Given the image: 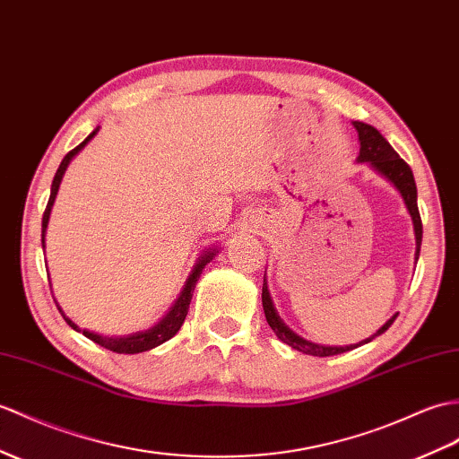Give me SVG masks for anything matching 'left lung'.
I'll list each match as a JSON object with an SVG mask.
<instances>
[{
	"mask_svg": "<svg viewBox=\"0 0 459 459\" xmlns=\"http://www.w3.org/2000/svg\"><path fill=\"white\" fill-rule=\"evenodd\" d=\"M354 126H356L358 138H359L358 162H368L371 168L377 169L381 176H385L391 181V184L399 189V194L404 199V205H407L411 217H412L414 237H417V260H419L420 244H422V221H420V212H419V205H417V184H414L412 169L395 151H393V146L387 143V138L383 136L377 129H374V126L361 123V121H354ZM262 305H264L265 321H268V325L272 326L275 336H278L281 342L295 348L297 351H303V354L316 356V358L344 354V351L354 350V348H358L361 344H368L376 336L385 333V330L393 325V321H395V318H397V315H393L389 321L383 325L374 336L361 340L359 344L323 346V344L311 342V340H305L299 334H295L293 330L281 321L280 315L275 313V308H273L272 297H270V291H268V283H265V280H264V287H262Z\"/></svg>",
	"mask_w": 459,
	"mask_h": 459,
	"instance_id": "obj_1",
	"label": "left lung"
}]
</instances>
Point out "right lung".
I'll return each mask as SVG.
<instances>
[{
    "label": "right lung",
    "instance_id": "right-lung-1",
    "mask_svg": "<svg viewBox=\"0 0 459 459\" xmlns=\"http://www.w3.org/2000/svg\"><path fill=\"white\" fill-rule=\"evenodd\" d=\"M100 129H95L93 133L88 134V138H85L83 143H80L74 151H70L66 156H64V160L60 162L58 169H56V176L55 179H52V187H50V197H48V204H47V209H45V215H42V248H45V232H47V227H48V219H50V209H52V204H55L56 199V194H58V187H60V181H62V176L64 172H66V168L70 164V160L76 156L82 148L88 144L91 138L98 134ZM217 250L212 252H207L205 255H201V260L195 264L194 272H191V275L186 281V287L184 291L179 293L178 301L174 303V307L169 308V311L166 313V316L160 318V323H156L154 326H151L148 330H138V333H133V334H126V336H105V334H98V333H91V330H82L76 323H72L70 318L62 313L60 305L56 303L60 315L64 316V321H66L74 330H78V333H83L85 338L93 340L95 344H100L103 348H108L111 351H117V354H141V351H148L152 350L160 344H164L166 340H169L172 336L178 334V330L181 328V325H184L186 316H187V311H189V303H191V295H194V290H195V283L199 280L201 272H204L205 265L212 260V255H215Z\"/></svg>",
    "mask_w": 459,
    "mask_h": 459
}]
</instances>
